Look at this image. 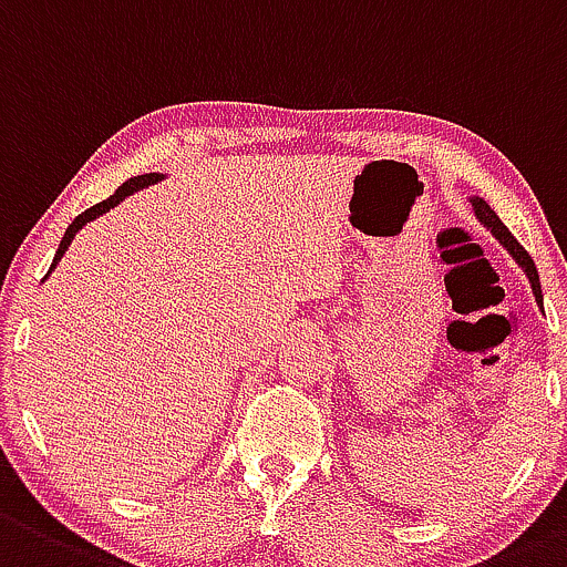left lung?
<instances>
[{
  "label": "left lung",
  "instance_id": "obj_1",
  "mask_svg": "<svg viewBox=\"0 0 567 567\" xmlns=\"http://www.w3.org/2000/svg\"><path fill=\"white\" fill-rule=\"evenodd\" d=\"M470 204H473L475 219H478V223L484 225L486 230H492V236L497 238V241L503 244L505 249H508V252H511V258H514L516 264L522 266V271L527 274L529 285H533L535 301H538V307H544V293H540V279H538V268H535L533 258H529V255H527V249H524L522 244L516 241L514 234H511V230L505 228V225H503V219H499L497 214H494V208L488 206L484 198H478V195H473V198H470Z\"/></svg>",
  "mask_w": 567,
  "mask_h": 567
}]
</instances>
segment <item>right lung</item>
Returning a JSON list of instances; mask_svg holds the SVG:
<instances>
[{
  "instance_id": "obj_1",
  "label": "right lung",
  "mask_w": 567,
  "mask_h": 567,
  "mask_svg": "<svg viewBox=\"0 0 567 567\" xmlns=\"http://www.w3.org/2000/svg\"><path fill=\"white\" fill-rule=\"evenodd\" d=\"M163 178H165V174H143V176H135V178H130V182H124L122 187H118L116 193H113L109 200H103V204H97V206L86 208V212L79 214V217H75L73 223H70V228L64 230V236H62V244H59L56 255H53V264H51V268H48V274H51L53 268H56V264H59V260H62V255L68 252V247H70V244H73L75 234H79V230L83 228V225H86V223H94V219H97V217H103L105 212H111L113 206H118V204H122V200L127 198V195L138 193V189H146V187H152V184L163 182ZM48 274H45V277H48Z\"/></svg>"
}]
</instances>
